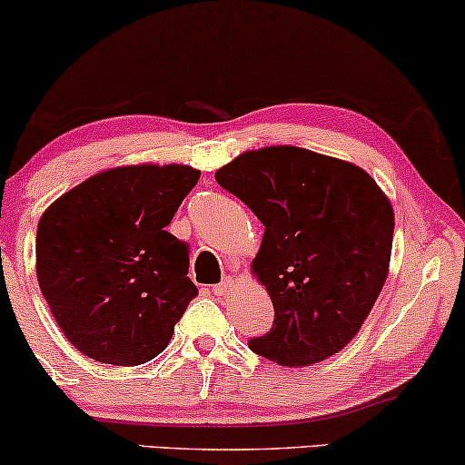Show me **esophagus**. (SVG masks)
Instances as JSON below:
<instances>
[{
    "mask_svg": "<svg viewBox=\"0 0 465 465\" xmlns=\"http://www.w3.org/2000/svg\"><path fill=\"white\" fill-rule=\"evenodd\" d=\"M229 290H232V279H225V282H221V283H216V286H212V292H214L216 296H225Z\"/></svg>",
    "mask_w": 465,
    "mask_h": 465,
    "instance_id": "34e87169",
    "label": "esophagus"
}]
</instances>
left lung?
<instances>
[{
	"label": "left lung",
	"mask_w": 465,
	"mask_h": 465,
	"mask_svg": "<svg viewBox=\"0 0 465 465\" xmlns=\"http://www.w3.org/2000/svg\"><path fill=\"white\" fill-rule=\"evenodd\" d=\"M214 177L264 225L251 271L275 322L249 349L282 366L342 351L388 277L394 210L383 190L351 162L288 144L244 151Z\"/></svg>",
	"instance_id": "obj_1"
}]
</instances>
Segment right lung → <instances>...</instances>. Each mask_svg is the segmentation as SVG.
<instances>
[{
	"instance_id": "obj_1",
	"label": "right lung",
	"mask_w": 465,
	"mask_h": 465,
	"mask_svg": "<svg viewBox=\"0 0 465 465\" xmlns=\"http://www.w3.org/2000/svg\"><path fill=\"white\" fill-rule=\"evenodd\" d=\"M199 175L186 164L116 166L45 210L38 286L80 353L138 366L171 342L199 290L188 279V244L166 225Z\"/></svg>"
}]
</instances>
